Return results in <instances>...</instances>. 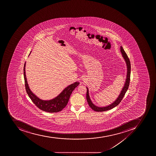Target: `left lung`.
<instances>
[{
	"label": "left lung",
	"mask_w": 156,
	"mask_h": 156,
	"mask_svg": "<svg viewBox=\"0 0 156 156\" xmlns=\"http://www.w3.org/2000/svg\"><path fill=\"white\" fill-rule=\"evenodd\" d=\"M120 52L122 53V56L123 58H124L125 60V63L126 64L127 66V74L125 80V83L124 86L122 89V91H120L119 96H118L117 99H115L113 103H111V105L108 106H106L104 107H99L98 106L94 105L93 102L91 101L90 97L89 96V89L88 87L87 88V93H86V98H87V102L88 103L90 107L92 108V109L96 112H103L109 110L113 109L115 106L119 104L121 101H122L123 98L125 95L126 92L127 91L128 87H129V83H130V74H131V64H130V60L129 58L128 57L127 55L124 51V49H123L122 47H120Z\"/></svg>",
	"instance_id": "1"
}]
</instances>
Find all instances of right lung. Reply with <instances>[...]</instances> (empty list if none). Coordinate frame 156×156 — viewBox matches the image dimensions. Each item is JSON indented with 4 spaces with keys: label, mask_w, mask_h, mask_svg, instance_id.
Returning a JSON list of instances; mask_svg holds the SVG:
<instances>
[{
    "label": "right lung",
    "mask_w": 156,
    "mask_h": 156,
    "mask_svg": "<svg viewBox=\"0 0 156 156\" xmlns=\"http://www.w3.org/2000/svg\"><path fill=\"white\" fill-rule=\"evenodd\" d=\"M31 51L30 53L31 54ZM29 54V55H30ZM26 62L24 65V77L25 80V85L26 92L28 94L30 98L37 107L41 110L49 113H56L61 111L67 105L70 96L76 87L80 84L78 81L74 82L66 87L58 96L50 100H42L37 97L32 92L29 86L26 73H25Z\"/></svg>",
    "instance_id": "1"
}]
</instances>
